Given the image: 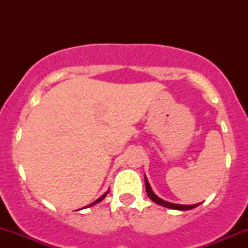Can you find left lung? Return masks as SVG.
Masks as SVG:
<instances>
[{"label":"left lung","mask_w":248,"mask_h":248,"mask_svg":"<svg viewBox=\"0 0 248 248\" xmlns=\"http://www.w3.org/2000/svg\"><path fill=\"white\" fill-rule=\"evenodd\" d=\"M145 188H146L147 196H149V198L151 199L152 202H155L156 204H158V205H162V206H164V207H168V209L180 210V211H187V210L194 209V207H197L198 205H201V202H199V204H193V205H182V204H172V202L163 201V199L159 198L158 196H156V194H155V192L152 191L151 186H150L149 181H147L146 175H145Z\"/></svg>","instance_id":"8db88e82"}]
</instances>
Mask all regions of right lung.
Instances as JSON below:
<instances>
[{
	"mask_svg": "<svg viewBox=\"0 0 248 248\" xmlns=\"http://www.w3.org/2000/svg\"><path fill=\"white\" fill-rule=\"evenodd\" d=\"M108 193H109V191H107V192H106V193H104V194H103V196H102V197H99V198H98V199H97V201H94L93 202H92V204L87 205V206H85V207H90V206H93V205L98 204V202H102V201H103V199H104V198H106V196H107V194H108ZM85 207H82V209H85Z\"/></svg>",
	"mask_w": 248,
	"mask_h": 248,
	"instance_id": "right-lung-1",
	"label": "right lung"
}]
</instances>
